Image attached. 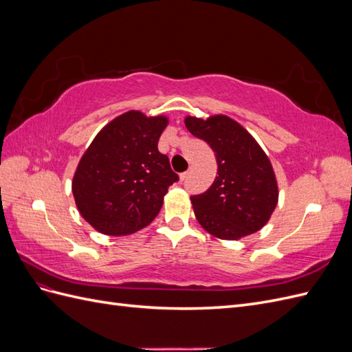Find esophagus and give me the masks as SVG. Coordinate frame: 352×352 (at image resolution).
Wrapping results in <instances>:
<instances>
[{"mask_svg": "<svg viewBox=\"0 0 352 352\" xmlns=\"http://www.w3.org/2000/svg\"><path fill=\"white\" fill-rule=\"evenodd\" d=\"M189 173H190V170H188V172H184L182 175H180V180H182V182H184V180H186L188 176H189Z\"/></svg>", "mask_w": 352, "mask_h": 352, "instance_id": "34e87169", "label": "esophagus"}]
</instances>
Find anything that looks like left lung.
I'll return each instance as SVG.
<instances>
[{
  "label": "left lung",
  "instance_id": "obj_1",
  "mask_svg": "<svg viewBox=\"0 0 352 352\" xmlns=\"http://www.w3.org/2000/svg\"><path fill=\"white\" fill-rule=\"evenodd\" d=\"M186 129L216 155L217 176L190 197L199 225L212 236L236 241L258 232L278 206L279 188L269 157L252 135L225 114L185 117Z\"/></svg>",
  "mask_w": 352,
  "mask_h": 352
}]
</instances>
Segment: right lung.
Wrapping results in <instances>:
<instances>
[{"mask_svg": "<svg viewBox=\"0 0 352 352\" xmlns=\"http://www.w3.org/2000/svg\"><path fill=\"white\" fill-rule=\"evenodd\" d=\"M166 116L131 110L105 124L82 155L72 190L80 216L104 235H131L157 217L179 179L158 151Z\"/></svg>", "mask_w": 352, "mask_h": 352, "instance_id": "1", "label": "right lung"}]
</instances>
